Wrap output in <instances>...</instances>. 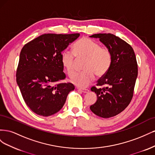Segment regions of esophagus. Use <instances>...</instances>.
I'll list each match as a JSON object with an SVG mask.
<instances>
[{"mask_svg":"<svg viewBox=\"0 0 155 155\" xmlns=\"http://www.w3.org/2000/svg\"><path fill=\"white\" fill-rule=\"evenodd\" d=\"M78 90L79 91H81L83 93H88L89 92L88 89H85V88H78Z\"/></svg>","mask_w":155,"mask_h":155,"instance_id":"1","label":"esophagus"}]
</instances>
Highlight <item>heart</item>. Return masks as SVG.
Returning <instances> with one entry per match:
<instances>
[{"instance_id":"heart-1","label":"heart","mask_w":155,"mask_h":155,"mask_svg":"<svg viewBox=\"0 0 155 155\" xmlns=\"http://www.w3.org/2000/svg\"><path fill=\"white\" fill-rule=\"evenodd\" d=\"M85 59L83 72L75 76L72 82L78 87L85 88L94 79V76L101 77L107 72L112 63V54L107 47H101L97 42L83 37L78 40L73 47V52L63 51L61 61L68 76L72 78L76 74V59Z\"/></svg>"}]
</instances>
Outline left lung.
Here are the masks:
<instances>
[{
  "instance_id": "left-lung-1",
  "label": "left lung",
  "mask_w": 155,
  "mask_h": 155,
  "mask_svg": "<svg viewBox=\"0 0 155 155\" xmlns=\"http://www.w3.org/2000/svg\"><path fill=\"white\" fill-rule=\"evenodd\" d=\"M90 37L100 39L112 54L110 68L97 81L100 88H91L96 94L97 101L90 109L101 118H110L125 110L132 100L138 76L137 59L131 46L118 37L111 34Z\"/></svg>"
}]
</instances>
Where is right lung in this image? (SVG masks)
<instances>
[{
    "label": "right lung",
    "instance_id": "right-lung-1",
    "mask_svg": "<svg viewBox=\"0 0 155 155\" xmlns=\"http://www.w3.org/2000/svg\"><path fill=\"white\" fill-rule=\"evenodd\" d=\"M79 34L41 35L21 50L16 79L23 99L35 114L49 116L62 109L70 83H55L65 79L62 51L78 39Z\"/></svg>",
    "mask_w": 155,
    "mask_h": 155
}]
</instances>
